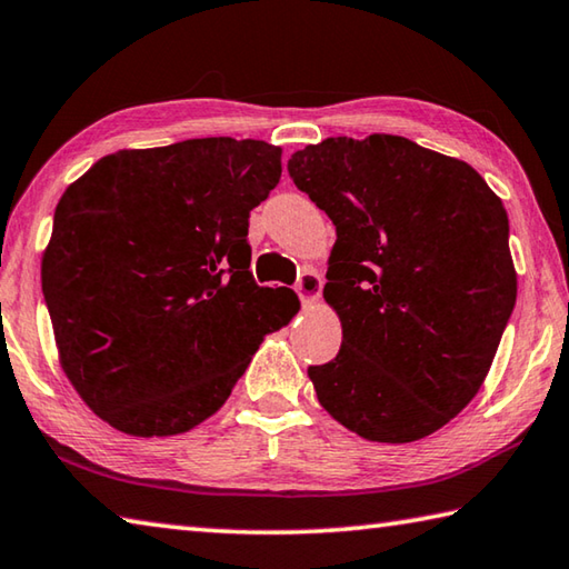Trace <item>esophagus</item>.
Listing matches in <instances>:
<instances>
[{
  "instance_id": "34e87169",
  "label": "esophagus",
  "mask_w": 569,
  "mask_h": 569,
  "mask_svg": "<svg viewBox=\"0 0 569 569\" xmlns=\"http://www.w3.org/2000/svg\"><path fill=\"white\" fill-rule=\"evenodd\" d=\"M320 288H323V278H320L313 268H306L296 283V291H298V296H301L303 306H313L318 301Z\"/></svg>"
}]
</instances>
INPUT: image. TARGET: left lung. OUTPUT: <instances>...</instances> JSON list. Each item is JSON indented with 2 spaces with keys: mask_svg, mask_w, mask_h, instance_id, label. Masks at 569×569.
<instances>
[{
  "mask_svg": "<svg viewBox=\"0 0 569 569\" xmlns=\"http://www.w3.org/2000/svg\"><path fill=\"white\" fill-rule=\"evenodd\" d=\"M288 173L336 226L323 298L343 343L308 368L318 402L373 442L440 430L478 396L518 298L500 196L392 133L311 143Z\"/></svg>",
  "mask_w": 569,
  "mask_h": 569,
  "instance_id": "8db88e82",
  "label": "left lung"
}]
</instances>
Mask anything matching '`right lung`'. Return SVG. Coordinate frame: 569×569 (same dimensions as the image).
Returning a JSON list of instances; mask_svg holds the SVG:
<instances>
[{
    "mask_svg": "<svg viewBox=\"0 0 569 569\" xmlns=\"http://www.w3.org/2000/svg\"><path fill=\"white\" fill-rule=\"evenodd\" d=\"M281 147L231 137L99 159L61 196L41 256L59 363L97 416L133 438L201 426L258 346L298 313L256 286L249 213Z\"/></svg>",
    "mask_w": 569,
    "mask_h": 569,
    "instance_id": "right-lung-1",
    "label": "right lung"
}]
</instances>
